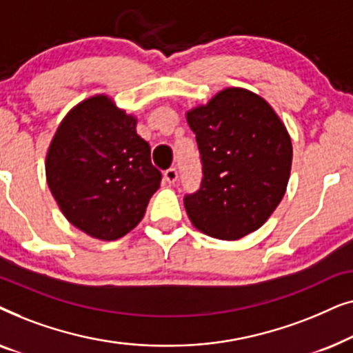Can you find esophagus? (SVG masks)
Returning <instances> with one entry per match:
<instances>
[{"instance_id":"34e87169","label":"esophagus","mask_w":353,"mask_h":353,"mask_svg":"<svg viewBox=\"0 0 353 353\" xmlns=\"http://www.w3.org/2000/svg\"><path fill=\"white\" fill-rule=\"evenodd\" d=\"M163 178H165V181L168 183V185H175L178 180L176 168H168V170L163 172Z\"/></svg>"}]
</instances>
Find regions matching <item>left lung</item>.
<instances>
[{"label": "left lung", "mask_w": 353, "mask_h": 353, "mask_svg": "<svg viewBox=\"0 0 353 353\" xmlns=\"http://www.w3.org/2000/svg\"><path fill=\"white\" fill-rule=\"evenodd\" d=\"M202 162L201 188L185 196L191 223L234 241L259 230L281 202L292 143L272 105L252 91L226 88L188 110Z\"/></svg>", "instance_id": "8db88e82"}]
</instances>
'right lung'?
<instances>
[{
    "instance_id": "add662e5",
    "label": "right lung",
    "mask_w": 353,
    "mask_h": 353,
    "mask_svg": "<svg viewBox=\"0 0 353 353\" xmlns=\"http://www.w3.org/2000/svg\"><path fill=\"white\" fill-rule=\"evenodd\" d=\"M161 180L137 117L105 94L70 109L46 154V181L61 212L101 241L122 238L143 220Z\"/></svg>"
}]
</instances>
